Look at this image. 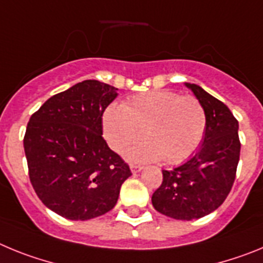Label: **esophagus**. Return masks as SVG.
<instances>
[{"label": "esophagus", "mask_w": 263, "mask_h": 263, "mask_svg": "<svg viewBox=\"0 0 263 263\" xmlns=\"http://www.w3.org/2000/svg\"><path fill=\"white\" fill-rule=\"evenodd\" d=\"M130 168H132V173L137 174V173H139V171H141L143 167L141 166V164H132V166H130Z\"/></svg>", "instance_id": "1"}]
</instances>
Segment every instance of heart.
<instances>
[{
	"mask_svg": "<svg viewBox=\"0 0 263 263\" xmlns=\"http://www.w3.org/2000/svg\"><path fill=\"white\" fill-rule=\"evenodd\" d=\"M104 137L111 150L124 153L141 139L145 145L134 148V160L162 159L180 163L200 146L206 130V113L194 96L173 90H150L134 95L122 106L109 105L103 115Z\"/></svg>",
	"mask_w": 263,
	"mask_h": 263,
	"instance_id": "b5f03b06",
	"label": "heart"
}]
</instances>
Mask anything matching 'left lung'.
Wrapping results in <instances>:
<instances>
[{
    "mask_svg": "<svg viewBox=\"0 0 263 263\" xmlns=\"http://www.w3.org/2000/svg\"><path fill=\"white\" fill-rule=\"evenodd\" d=\"M206 113L204 141L196 154L173 170L152 196L153 206L176 220L210 215L224 203L236 179L241 143L238 121L222 101L196 84L185 83Z\"/></svg>",
    "mask_w": 263,
    "mask_h": 263,
    "instance_id": "left-lung-1",
    "label": "left lung"
}]
</instances>
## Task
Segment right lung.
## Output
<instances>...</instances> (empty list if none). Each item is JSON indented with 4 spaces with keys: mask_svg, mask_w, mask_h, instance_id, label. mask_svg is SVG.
<instances>
[{
    "mask_svg": "<svg viewBox=\"0 0 263 263\" xmlns=\"http://www.w3.org/2000/svg\"><path fill=\"white\" fill-rule=\"evenodd\" d=\"M117 88L84 80L53 95L30 117L23 147L32 188L68 220H90L116 205L129 164L103 138V115Z\"/></svg>",
    "mask_w": 263,
    "mask_h": 263,
    "instance_id": "add662e5",
    "label": "right lung"
}]
</instances>
